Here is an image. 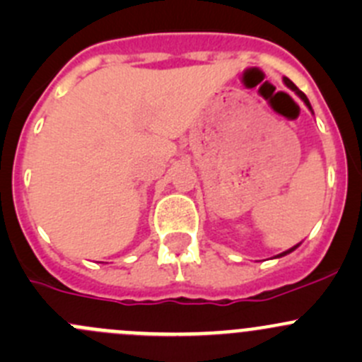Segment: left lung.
Returning <instances> with one entry per match:
<instances>
[{"instance_id":"8db88e82","label":"left lung","mask_w":362,"mask_h":362,"mask_svg":"<svg viewBox=\"0 0 362 362\" xmlns=\"http://www.w3.org/2000/svg\"><path fill=\"white\" fill-rule=\"evenodd\" d=\"M284 82H286V86H287V87H289V89H291V90H294V93H296V94H298V96H299V98H301V100H303V103H305V105H306V107H308V108H310V110H312V105H310L308 98H306V96H305V93H301V90H299V89H298V87H296V86H294V83H293V82H291V80H289V78H287V76H284ZM298 247H299V243H298V245H294V247H293V249H289V250L282 252V254H279V255H276V257H282V255H287V254H291V252H293V250H296V249H298Z\"/></svg>"}]
</instances>
